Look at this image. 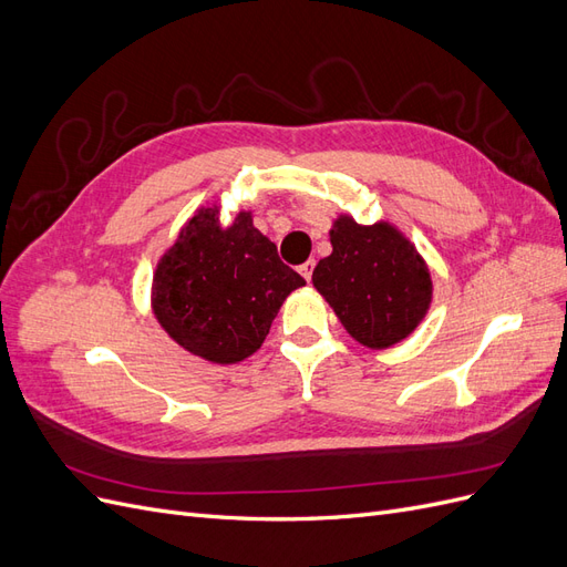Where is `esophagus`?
Returning <instances> with one entry per match:
<instances>
[{"label": "esophagus", "mask_w": 567, "mask_h": 567, "mask_svg": "<svg viewBox=\"0 0 567 567\" xmlns=\"http://www.w3.org/2000/svg\"><path fill=\"white\" fill-rule=\"evenodd\" d=\"M312 271H315V260H307L305 265H300V274H302V279L310 284L312 281Z\"/></svg>", "instance_id": "obj_1"}]
</instances>
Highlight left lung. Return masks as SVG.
<instances>
[{
    "mask_svg": "<svg viewBox=\"0 0 567 567\" xmlns=\"http://www.w3.org/2000/svg\"><path fill=\"white\" fill-rule=\"evenodd\" d=\"M329 238L333 250L312 284L346 331L371 350L414 333L433 302L431 269L416 246L385 219L359 225L348 213L333 219Z\"/></svg>",
    "mask_w": 567,
    "mask_h": 567,
    "instance_id": "obj_1",
    "label": "left lung"
}]
</instances>
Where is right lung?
Returning a JSON list of instances; mask_svg holds the SVG:
<instances>
[{
	"label": "right lung",
	"instance_id": "add662e5",
	"mask_svg": "<svg viewBox=\"0 0 567 567\" xmlns=\"http://www.w3.org/2000/svg\"><path fill=\"white\" fill-rule=\"evenodd\" d=\"M298 271L241 210L221 225L219 205L184 221L153 271L151 310L179 348L213 364H238L262 348Z\"/></svg>",
	"mask_w": 567,
	"mask_h": 567
}]
</instances>
